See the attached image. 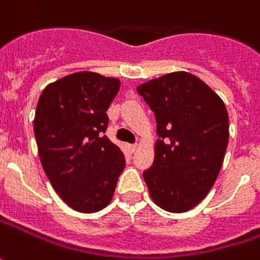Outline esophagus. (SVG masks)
<instances>
[{"label": "esophagus", "instance_id": "esophagus-1", "mask_svg": "<svg viewBox=\"0 0 260 260\" xmlns=\"http://www.w3.org/2000/svg\"><path fill=\"white\" fill-rule=\"evenodd\" d=\"M137 149H138V145H137V144H132V145H129L131 152H134V151H137Z\"/></svg>", "mask_w": 260, "mask_h": 260}]
</instances>
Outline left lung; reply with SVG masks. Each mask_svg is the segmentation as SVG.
Listing matches in <instances>:
<instances>
[{
	"label": "left lung",
	"instance_id": "1",
	"mask_svg": "<svg viewBox=\"0 0 260 260\" xmlns=\"http://www.w3.org/2000/svg\"><path fill=\"white\" fill-rule=\"evenodd\" d=\"M157 119L155 158L144 171L152 202L170 213L191 210L216 183L229 142V115L202 79L173 72L137 87Z\"/></svg>",
	"mask_w": 260,
	"mask_h": 260
}]
</instances>
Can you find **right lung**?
<instances>
[{"instance_id":"right-lung-1","label":"right lung","mask_w":260,"mask_h":260,"mask_svg":"<svg viewBox=\"0 0 260 260\" xmlns=\"http://www.w3.org/2000/svg\"><path fill=\"white\" fill-rule=\"evenodd\" d=\"M119 87L116 77L77 72L46 86L36 108L43 170L61 200L80 213L105 209L125 168L119 147L102 135Z\"/></svg>"}]
</instances>
